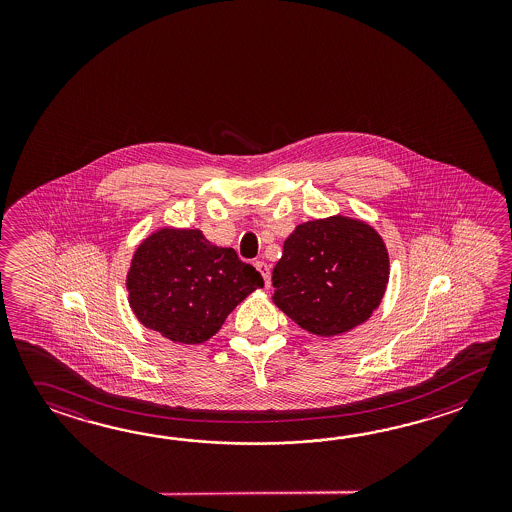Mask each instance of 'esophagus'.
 <instances>
[{"instance_id":"obj_1","label":"esophagus","mask_w":512,"mask_h":512,"mask_svg":"<svg viewBox=\"0 0 512 512\" xmlns=\"http://www.w3.org/2000/svg\"><path fill=\"white\" fill-rule=\"evenodd\" d=\"M254 265H256V269H258L261 276H263L265 287H269V285H271V269H269V265H267V263H263V261H256Z\"/></svg>"}]
</instances>
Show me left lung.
Returning a JSON list of instances; mask_svg holds the SVG:
<instances>
[{"label": "left lung", "mask_w": 512, "mask_h": 512, "mask_svg": "<svg viewBox=\"0 0 512 512\" xmlns=\"http://www.w3.org/2000/svg\"><path fill=\"white\" fill-rule=\"evenodd\" d=\"M390 261L381 236L355 219L298 225L272 271L274 304L305 331L331 337L370 318L381 304Z\"/></svg>", "instance_id": "8db88e82"}]
</instances>
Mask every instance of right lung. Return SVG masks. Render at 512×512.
<instances>
[{
    "label": "right lung",
    "instance_id": "right-lung-1",
    "mask_svg": "<svg viewBox=\"0 0 512 512\" xmlns=\"http://www.w3.org/2000/svg\"><path fill=\"white\" fill-rule=\"evenodd\" d=\"M126 285L144 326L174 342L201 344L245 296L263 287V278L201 230L163 229L139 245Z\"/></svg>",
    "mask_w": 512,
    "mask_h": 512
}]
</instances>
